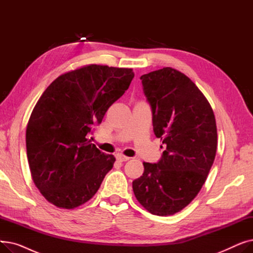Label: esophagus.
I'll list each match as a JSON object with an SVG mask.
<instances>
[{"label": "esophagus", "mask_w": 253, "mask_h": 253, "mask_svg": "<svg viewBox=\"0 0 253 253\" xmlns=\"http://www.w3.org/2000/svg\"><path fill=\"white\" fill-rule=\"evenodd\" d=\"M117 159L119 161H121V162H125V161H128L129 160V157H127V156H124V155H118L117 156Z\"/></svg>", "instance_id": "esophagus-1"}]
</instances>
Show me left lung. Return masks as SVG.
<instances>
[{"instance_id":"obj_1","label":"left lung","mask_w":253,"mask_h":253,"mask_svg":"<svg viewBox=\"0 0 253 253\" xmlns=\"http://www.w3.org/2000/svg\"><path fill=\"white\" fill-rule=\"evenodd\" d=\"M153 114L156 137L164 152L158 163L143 162L132 188L152 214L172 215L200 192L217 149L216 122L211 105L190 78L172 68L140 77Z\"/></svg>"}]
</instances>
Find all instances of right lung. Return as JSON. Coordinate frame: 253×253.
<instances>
[{
    "label": "right lung",
    "mask_w": 253,
    "mask_h": 253,
    "mask_svg": "<svg viewBox=\"0 0 253 253\" xmlns=\"http://www.w3.org/2000/svg\"><path fill=\"white\" fill-rule=\"evenodd\" d=\"M133 78L132 69L89 64L59 76L40 97L25 142L33 180L48 202L74 209L98 191L116 159L87 137Z\"/></svg>",
    "instance_id": "add662e5"
}]
</instances>
